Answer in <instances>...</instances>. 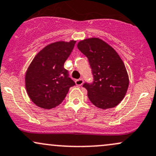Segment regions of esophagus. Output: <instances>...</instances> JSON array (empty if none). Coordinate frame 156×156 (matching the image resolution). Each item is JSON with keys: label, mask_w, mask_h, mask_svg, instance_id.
I'll use <instances>...</instances> for the list:
<instances>
[{"label": "esophagus", "mask_w": 156, "mask_h": 156, "mask_svg": "<svg viewBox=\"0 0 156 156\" xmlns=\"http://www.w3.org/2000/svg\"><path fill=\"white\" fill-rule=\"evenodd\" d=\"M83 80L82 79H79V80H76V81H75V83H76V85H79V86H81L82 84H83Z\"/></svg>", "instance_id": "obj_1"}]
</instances>
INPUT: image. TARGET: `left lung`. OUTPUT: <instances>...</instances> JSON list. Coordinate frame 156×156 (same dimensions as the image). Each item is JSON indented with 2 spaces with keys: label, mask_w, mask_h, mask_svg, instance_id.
Returning <instances> with one entry per match:
<instances>
[{
  "label": "left lung",
  "mask_w": 156,
  "mask_h": 156,
  "mask_svg": "<svg viewBox=\"0 0 156 156\" xmlns=\"http://www.w3.org/2000/svg\"><path fill=\"white\" fill-rule=\"evenodd\" d=\"M77 48L87 57L93 83H85L90 101L100 109L116 107L125 97L129 85L126 66L118 52L98 38L80 41Z\"/></svg>",
  "instance_id": "1"
}]
</instances>
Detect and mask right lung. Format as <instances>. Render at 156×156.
Wrapping results in <instances>:
<instances>
[{"instance_id": "add662e5", "label": "right lung", "mask_w": 156, "mask_h": 156, "mask_svg": "<svg viewBox=\"0 0 156 156\" xmlns=\"http://www.w3.org/2000/svg\"><path fill=\"white\" fill-rule=\"evenodd\" d=\"M75 43L74 40L54 42L34 57L25 74V87L36 106L46 109L56 107L75 85L63 66Z\"/></svg>"}]
</instances>
